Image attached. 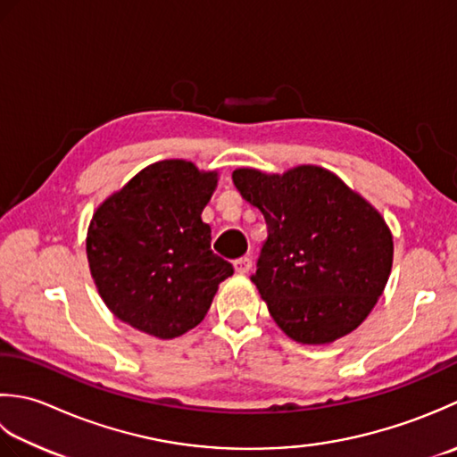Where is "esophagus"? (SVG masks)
<instances>
[{
    "label": "esophagus",
    "instance_id": "esophagus-1",
    "mask_svg": "<svg viewBox=\"0 0 457 457\" xmlns=\"http://www.w3.org/2000/svg\"><path fill=\"white\" fill-rule=\"evenodd\" d=\"M250 268H253V260H250L248 256H242V258L235 260V270L238 274H246Z\"/></svg>",
    "mask_w": 457,
    "mask_h": 457
}]
</instances>
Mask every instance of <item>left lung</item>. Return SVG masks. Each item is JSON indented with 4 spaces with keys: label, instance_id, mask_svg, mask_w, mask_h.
<instances>
[{
    "label": "left lung",
    "instance_id": "1",
    "mask_svg": "<svg viewBox=\"0 0 457 457\" xmlns=\"http://www.w3.org/2000/svg\"><path fill=\"white\" fill-rule=\"evenodd\" d=\"M266 219L268 238L250 276L280 329L321 345L357 329L383 294L393 237L383 217L337 175L302 165L284 175L232 173Z\"/></svg>",
    "mask_w": 457,
    "mask_h": 457
}]
</instances>
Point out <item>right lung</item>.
Listing matches in <instances>:
<instances>
[{"mask_svg": "<svg viewBox=\"0 0 457 457\" xmlns=\"http://www.w3.org/2000/svg\"><path fill=\"white\" fill-rule=\"evenodd\" d=\"M217 187L215 171L191 162H157L100 204L87 254L102 300L118 320L171 339L207 315L235 268L211 250L201 212Z\"/></svg>", "mask_w": 457, "mask_h": 457, "instance_id": "1", "label": "right lung"}]
</instances>
